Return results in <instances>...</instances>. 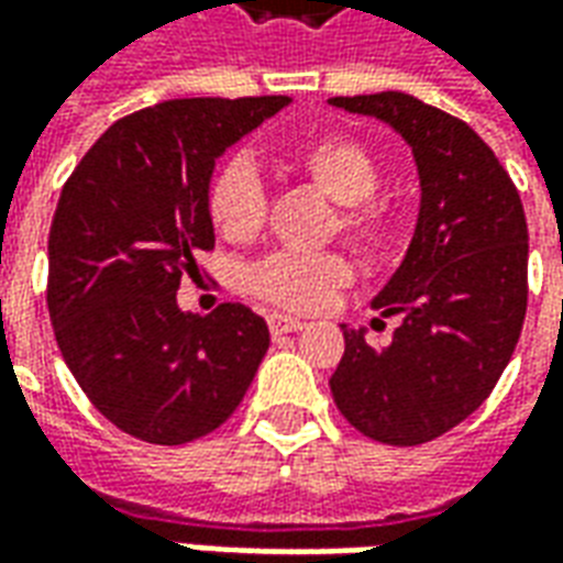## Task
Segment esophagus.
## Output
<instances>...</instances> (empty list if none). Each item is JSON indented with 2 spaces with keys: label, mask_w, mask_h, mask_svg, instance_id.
I'll return each instance as SVG.
<instances>
[{
  "label": "esophagus",
  "mask_w": 563,
  "mask_h": 563,
  "mask_svg": "<svg viewBox=\"0 0 563 563\" xmlns=\"http://www.w3.org/2000/svg\"><path fill=\"white\" fill-rule=\"evenodd\" d=\"M268 329L274 338H280V334H289V331H301L305 329V322L295 317H286V313H271Z\"/></svg>",
  "instance_id": "obj_1"
}]
</instances>
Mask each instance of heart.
Returning a JSON list of instances; mask_svg holds the SVG:
<instances>
[{"label": "heart", "instance_id": "heart-1", "mask_svg": "<svg viewBox=\"0 0 563 563\" xmlns=\"http://www.w3.org/2000/svg\"><path fill=\"white\" fill-rule=\"evenodd\" d=\"M292 168L307 184L334 201L329 232H338L362 256H383L395 244L391 210L371 198L379 186L374 156L358 141L319 139L292 156ZM208 217L225 241H250L265 222V186L250 156H232L213 174L208 189ZM353 280L341 253H271L246 271V289L262 301L295 313L325 307Z\"/></svg>", "mask_w": 563, "mask_h": 563}]
</instances>
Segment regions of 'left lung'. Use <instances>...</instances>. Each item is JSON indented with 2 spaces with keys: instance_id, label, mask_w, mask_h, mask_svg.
<instances>
[{
  "instance_id": "obj_1",
  "label": "left lung",
  "mask_w": 563,
  "mask_h": 563,
  "mask_svg": "<svg viewBox=\"0 0 563 563\" xmlns=\"http://www.w3.org/2000/svg\"><path fill=\"white\" fill-rule=\"evenodd\" d=\"M329 104L377 117L413 150L419 220L407 256L371 307L401 325L389 346L346 329L329 386L362 434L419 446L464 422L492 395L516 350L528 307V222L516 186L464 120L407 92L334 96Z\"/></svg>"
}]
</instances>
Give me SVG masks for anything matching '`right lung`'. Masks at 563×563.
Instances as JSON below:
<instances>
[{"label":"right lung","instance_id":"obj_1","mask_svg":"<svg viewBox=\"0 0 563 563\" xmlns=\"http://www.w3.org/2000/svg\"><path fill=\"white\" fill-rule=\"evenodd\" d=\"M292 102L172 99L117 120L63 186L47 238V310L59 353L120 431L180 446L244 401L268 325L244 305L177 307L213 250L208 189L225 150Z\"/></svg>","mask_w":563,"mask_h":563}]
</instances>
